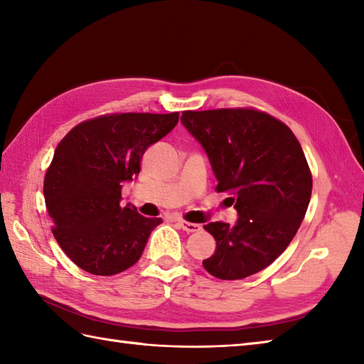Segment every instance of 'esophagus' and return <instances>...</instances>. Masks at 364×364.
<instances>
[{
    "instance_id": "1",
    "label": "esophagus",
    "mask_w": 364,
    "mask_h": 364,
    "mask_svg": "<svg viewBox=\"0 0 364 364\" xmlns=\"http://www.w3.org/2000/svg\"><path fill=\"white\" fill-rule=\"evenodd\" d=\"M178 225H180L183 228V231H186V233H196V231H200V227L198 223H192V222H186V220H176Z\"/></svg>"
}]
</instances>
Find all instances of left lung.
Returning a JSON list of instances; mask_svg holds the SVG:
<instances>
[{
	"label": "left lung",
	"mask_w": 364,
	"mask_h": 364,
	"mask_svg": "<svg viewBox=\"0 0 364 364\" xmlns=\"http://www.w3.org/2000/svg\"><path fill=\"white\" fill-rule=\"evenodd\" d=\"M181 123L203 146L219 192L237 202L235 225L210 222L215 252L203 267L241 280L280 257L296 236L311 198L305 153L283 122L255 109L184 111Z\"/></svg>",
	"instance_id": "obj_1"
}]
</instances>
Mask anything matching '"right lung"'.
Wrapping results in <instances>:
<instances>
[{"instance_id": "obj_1", "label": "right lung", "mask_w": 364, "mask_h": 364, "mask_svg": "<svg viewBox=\"0 0 364 364\" xmlns=\"http://www.w3.org/2000/svg\"><path fill=\"white\" fill-rule=\"evenodd\" d=\"M180 114L125 112L76 125L59 142L43 181L53 235L76 266L115 275L139 261L161 218L120 205L123 183L141 172L145 150L172 131Z\"/></svg>"}]
</instances>
